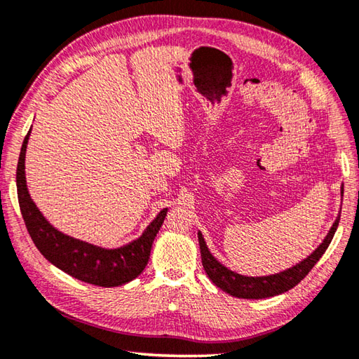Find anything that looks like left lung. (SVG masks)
Segmentation results:
<instances>
[{
    "instance_id": "obj_1",
    "label": "left lung",
    "mask_w": 359,
    "mask_h": 359,
    "mask_svg": "<svg viewBox=\"0 0 359 359\" xmlns=\"http://www.w3.org/2000/svg\"><path fill=\"white\" fill-rule=\"evenodd\" d=\"M339 217L341 216L336 217V221L333 222L332 229H330L328 235L325 236V240L320 243L319 248L316 249L310 257H306L304 262L297 263L290 269L282 271L278 273H272V276H264V277L241 276V273H236L233 271H230L229 268H226V266L221 264L212 254H210L205 240H203L201 231H198L203 269H205L208 278L212 280L217 287H221L222 291H226L233 297L266 299V297L278 296V294L290 291L291 287L299 285L302 280L308 276V272L313 269V266L319 262V258L325 254L330 243L333 240L334 231L338 229Z\"/></svg>"
}]
</instances>
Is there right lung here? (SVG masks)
<instances>
[{"instance_id": "1", "label": "right lung", "mask_w": 359, "mask_h": 359, "mask_svg": "<svg viewBox=\"0 0 359 359\" xmlns=\"http://www.w3.org/2000/svg\"><path fill=\"white\" fill-rule=\"evenodd\" d=\"M29 135L31 129L21 146L17 166V191L21 215L35 248L55 268L90 285L114 287L137 278L149 262L152 243L165 221L168 208L161 210L142 236L116 249L100 248L62 233L46 221L27 191L25 158Z\"/></svg>"}]
</instances>
